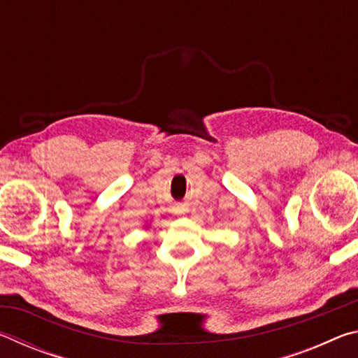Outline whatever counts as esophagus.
<instances>
[{
  "label": "esophagus",
  "instance_id": "34e87169",
  "mask_svg": "<svg viewBox=\"0 0 358 358\" xmlns=\"http://www.w3.org/2000/svg\"><path fill=\"white\" fill-rule=\"evenodd\" d=\"M175 213H177V215H185L186 213V208L185 207H178L177 210H175Z\"/></svg>",
  "mask_w": 358,
  "mask_h": 358
}]
</instances>
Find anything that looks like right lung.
<instances>
[{
	"mask_svg": "<svg viewBox=\"0 0 358 358\" xmlns=\"http://www.w3.org/2000/svg\"><path fill=\"white\" fill-rule=\"evenodd\" d=\"M145 227H147V226H145Z\"/></svg>",
	"mask_w": 358,
	"mask_h": 358,
	"instance_id": "1",
	"label": "right lung"
}]
</instances>
